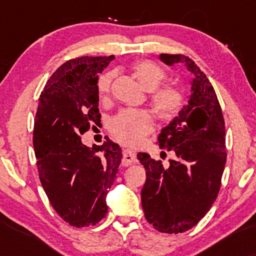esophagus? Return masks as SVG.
<instances>
[{
    "mask_svg": "<svg viewBox=\"0 0 256 256\" xmlns=\"http://www.w3.org/2000/svg\"><path fill=\"white\" fill-rule=\"evenodd\" d=\"M122 162L124 166H128V165H132V164H136L137 162L136 154H134L132 150H130V149H126V150H124V152H122Z\"/></svg>",
    "mask_w": 256,
    "mask_h": 256,
    "instance_id": "1",
    "label": "esophagus"
}]
</instances>
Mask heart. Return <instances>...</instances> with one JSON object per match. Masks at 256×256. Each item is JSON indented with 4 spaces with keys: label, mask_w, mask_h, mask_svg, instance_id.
<instances>
[{
    "label": "heart",
    "mask_w": 256,
    "mask_h": 256,
    "mask_svg": "<svg viewBox=\"0 0 256 256\" xmlns=\"http://www.w3.org/2000/svg\"><path fill=\"white\" fill-rule=\"evenodd\" d=\"M134 77L146 90L150 91V102L158 116L164 120L174 118L183 107L184 96L178 88L172 85L160 86L166 79L162 67L152 61H140L132 66ZM113 74L110 72L100 76L98 92L101 98L110 94ZM154 120L144 110H125L110 120V130L114 137L125 144H137L152 130Z\"/></svg>",
    "instance_id": "1"
}]
</instances>
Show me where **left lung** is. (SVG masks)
<instances>
[{"mask_svg": "<svg viewBox=\"0 0 256 256\" xmlns=\"http://www.w3.org/2000/svg\"><path fill=\"white\" fill-rule=\"evenodd\" d=\"M160 60L168 66L183 64L194 78L188 104L158 136V146L174 158L164 166L138 152L146 174L140 198L149 224L179 234L198 224L218 196L226 162L225 124L212 84L192 58L161 54Z\"/></svg>", "mask_w": 256, "mask_h": 256, "instance_id": "obj_1", "label": "left lung"}]
</instances>
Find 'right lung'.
<instances>
[{"mask_svg": "<svg viewBox=\"0 0 256 256\" xmlns=\"http://www.w3.org/2000/svg\"><path fill=\"white\" fill-rule=\"evenodd\" d=\"M114 60L82 56L52 73L40 94L34 128L38 174L58 216L76 228L96 225L108 212L122 148L110 138L86 146L80 136L98 122V74Z\"/></svg>", "mask_w": 256, "mask_h": 256, "instance_id": "1", "label": "right lung"}]
</instances>
